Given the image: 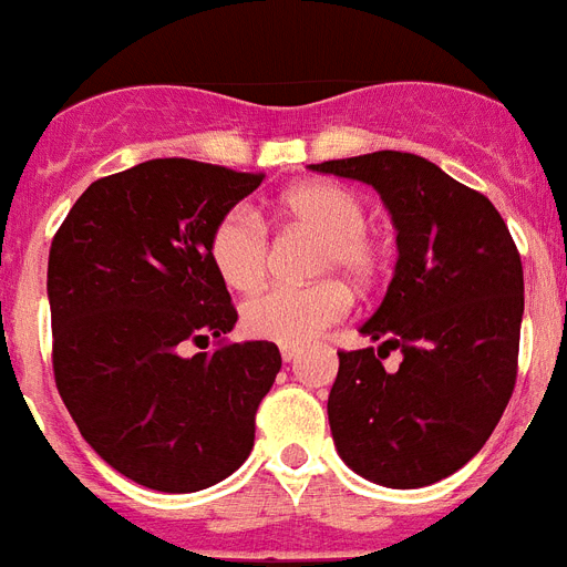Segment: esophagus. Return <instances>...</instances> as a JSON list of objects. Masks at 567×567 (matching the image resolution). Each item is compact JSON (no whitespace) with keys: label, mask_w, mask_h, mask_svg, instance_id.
<instances>
[{"label":"esophagus","mask_w":567,"mask_h":567,"mask_svg":"<svg viewBox=\"0 0 567 567\" xmlns=\"http://www.w3.org/2000/svg\"><path fill=\"white\" fill-rule=\"evenodd\" d=\"M297 357H299V346H282L285 363H291V360H297Z\"/></svg>","instance_id":"obj_1"}]
</instances>
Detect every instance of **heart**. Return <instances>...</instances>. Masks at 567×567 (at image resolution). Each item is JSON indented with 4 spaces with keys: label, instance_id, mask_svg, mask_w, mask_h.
I'll use <instances>...</instances> for the list:
<instances>
[{
    "label": "heart",
    "instance_id": "b5f03b06",
    "mask_svg": "<svg viewBox=\"0 0 567 567\" xmlns=\"http://www.w3.org/2000/svg\"><path fill=\"white\" fill-rule=\"evenodd\" d=\"M279 216L293 225L311 227L326 245L317 254V270H342L351 282L369 285L378 274L380 256L369 230V210L349 189L308 181L279 198ZM268 230L247 207H233L210 233V261L233 291H254L268 274ZM351 297L337 279L302 288H268L241 306V328L256 340L276 346H306L328 326L342 320Z\"/></svg>",
    "mask_w": 567,
    "mask_h": 567
}]
</instances>
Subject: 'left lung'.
I'll use <instances>...</instances> for the list:
<instances>
[{
	"label": "left lung",
	"mask_w": 567,
	"mask_h": 567,
	"mask_svg": "<svg viewBox=\"0 0 567 567\" xmlns=\"http://www.w3.org/2000/svg\"><path fill=\"white\" fill-rule=\"evenodd\" d=\"M363 181L392 213L398 261L360 334L340 351L328 423L340 458L394 489L435 484L484 446L516 386L525 276L513 236L482 193L412 152L311 164ZM398 348V373L379 360Z\"/></svg>",
	"instance_id": "obj_1"
}]
</instances>
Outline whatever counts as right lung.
Segmentation results:
<instances>
[{"instance_id":"right-lung-1","label":"right lung","mask_w":567,"mask_h":567,"mask_svg":"<svg viewBox=\"0 0 567 567\" xmlns=\"http://www.w3.org/2000/svg\"><path fill=\"white\" fill-rule=\"evenodd\" d=\"M265 175L155 158L94 181L49 254L54 380L80 435L161 493L213 487L254 450L256 409L282 369L268 340L184 357L239 313L210 233Z\"/></svg>"}]
</instances>
